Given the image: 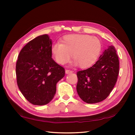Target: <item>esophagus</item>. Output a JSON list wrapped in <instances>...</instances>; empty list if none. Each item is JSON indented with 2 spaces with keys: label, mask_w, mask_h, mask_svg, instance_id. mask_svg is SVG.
Listing matches in <instances>:
<instances>
[{
  "label": "esophagus",
  "mask_w": 135,
  "mask_h": 135,
  "mask_svg": "<svg viewBox=\"0 0 135 135\" xmlns=\"http://www.w3.org/2000/svg\"><path fill=\"white\" fill-rule=\"evenodd\" d=\"M73 71L72 70H65V73H66V74H69V73H73Z\"/></svg>",
  "instance_id": "1"
}]
</instances>
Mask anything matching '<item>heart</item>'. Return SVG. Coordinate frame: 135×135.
<instances>
[{
  "mask_svg": "<svg viewBox=\"0 0 135 135\" xmlns=\"http://www.w3.org/2000/svg\"><path fill=\"white\" fill-rule=\"evenodd\" d=\"M102 45L97 37L87 35H68L64 36L60 43L54 44L51 53L60 65L69 62L71 56L81 68L90 67L99 56Z\"/></svg>",
  "mask_w": 135,
  "mask_h": 135,
  "instance_id": "heart-1",
  "label": "heart"
}]
</instances>
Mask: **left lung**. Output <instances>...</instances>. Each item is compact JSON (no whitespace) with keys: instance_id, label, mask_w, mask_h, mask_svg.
Returning a JSON list of instances; mask_svg holds the SVG:
<instances>
[{"instance_id":"8db88e82","label":"left lung","mask_w":135,"mask_h":135,"mask_svg":"<svg viewBox=\"0 0 135 135\" xmlns=\"http://www.w3.org/2000/svg\"><path fill=\"white\" fill-rule=\"evenodd\" d=\"M119 60L115 47L109 46L94 65L77 73V92L80 98L88 104L105 99L117 82Z\"/></svg>"}]
</instances>
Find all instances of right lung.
<instances>
[{
	"label": "right lung",
	"mask_w": 135,
	"mask_h": 135,
	"mask_svg": "<svg viewBox=\"0 0 135 135\" xmlns=\"http://www.w3.org/2000/svg\"><path fill=\"white\" fill-rule=\"evenodd\" d=\"M51 47L48 36H38L24 46L16 64L18 88L25 98L35 105L51 102L56 83L65 76L64 68L52 58Z\"/></svg>",
	"instance_id": "add662e5"
}]
</instances>
